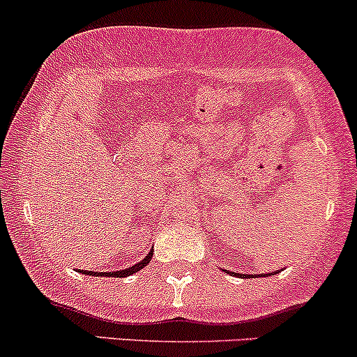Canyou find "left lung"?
Segmentation results:
<instances>
[{
  "mask_svg": "<svg viewBox=\"0 0 357 357\" xmlns=\"http://www.w3.org/2000/svg\"><path fill=\"white\" fill-rule=\"evenodd\" d=\"M223 271L225 273H230V271H227V269H223ZM230 274H234V273H230ZM273 274H278V271H274V273H269V274H262V276H273ZM234 276H241V278H254V274H238V273H236L234 274Z\"/></svg>",
  "mask_w": 357,
  "mask_h": 357,
  "instance_id": "1",
  "label": "left lung"
}]
</instances>
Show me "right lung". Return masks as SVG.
I'll return each mask as SVG.
<instances>
[{"label": "right lung", "mask_w": 357, "mask_h": 357, "mask_svg": "<svg viewBox=\"0 0 357 357\" xmlns=\"http://www.w3.org/2000/svg\"><path fill=\"white\" fill-rule=\"evenodd\" d=\"M152 254H154V250L151 249V252L147 254L146 257H144L142 261H139L137 262V264H134V266H130V268H127V269H120V271H107V273H98V271H83V269H77V271L79 273H83V274H93V276H109V278H127V276H130V274H135L137 271H140V269L142 268H146V266L149 264V262H151V259H152Z\"/></svg>", "instance_id": "add662e5"}]
</instances>
